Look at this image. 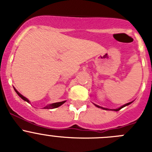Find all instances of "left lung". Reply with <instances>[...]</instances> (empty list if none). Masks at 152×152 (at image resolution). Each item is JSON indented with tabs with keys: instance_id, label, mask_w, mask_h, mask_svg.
I'll list each match as a JSON object with an SVG mask.
<instances>
[{
	"instance_id": "8db88e82",
	"label": "left lung",
	"mask_w": 152,
	"mask_h": 152,
	"mask_svg": "<svg viewBox=\"0 0 152 152\" xmlns=\"http://www.w3.org/2000/svg\"><path fill=\"white\" fill-rule=\"evenodd\" d=\"M130 103H132V102H130V103H126V104H125V105L122 106V107H119V108H118V109H116V110H114V111H119V110H121L122 108H123V107H126V106H128V105H129ZM96 107H99V108L104 109V110H108V109H107V108H103V107H100V106H97V105H96Z\"/></svg>"
}]
</instances>
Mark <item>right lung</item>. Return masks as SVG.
Listing matches in <instances>:
<instances>
[{
  "label": "right lung",
  "mask_w": 152,
  "mask_h": 152,
  "mask_svg": "<svg viewBox=\"0 0 152 152\" xmlns=\"http://www.w3.org/2000/svg\"><path fill=\"white\" fill-rule=\"evenodd\" d=\"M14 90H15L16 93H17V94L19 95V96H20V97H21V98H22V99H23V100H25V101H26V102H28V103H29V100H28L27 99H26V98L25 97V96H23V95H21L20 94V93H19L18 91H17V90L15 89V88H14ZM65 103V101H62V102H58V103H52V104H50V105H49V106H48V107H44V108H45V109H49V108L54 109V108H57V107H60V106H61V105H62V104H63V103Z\"/></svg>",
  "instance_id": "1"
}]
</instances>
